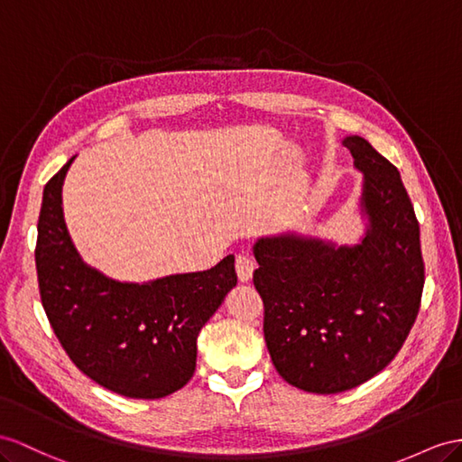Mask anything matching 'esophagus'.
Returning a JSON list of instances; mask_svg holds the SVG:
<instances>
[{
    "mask_svg": "<svg viewBox=\"0 0 462 462\" xmlns=\"http://www.w3.org/2000/svg\"><path fill=\"white\" fill-rule=\"evenodd\" d=\"M255 271V262L252 255H245V254H240L238 257H236V273H238V279L242 282H247L252 279Z\"/></svg>",
    "mask_w": 462,
    "mask_h": 462,
    "instance_id": "34e87169",
    "label": "esophagus"
}]
</instances>
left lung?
I'll use <instances>...</instances> for the list:
<instances>
[{
    "label": "left lung",
    "instance_id": "1",
    "mask_svg": "<svg viewBox=\"0 0 462 462\" xmlns=\"http://www.w3.org/2000/svg\"><path fill=\"white\" fill-rule=\"evenodd\" d=\"M344 144L363 173L357 244L299 232L254 244L271 361L289 384L314 394L359 386L396 357L425 281L420 224L398 170L369 140L353 134Z\"/></svg>",
    "mask_w": 462,
    "mask_h": 462
}]
</instances>
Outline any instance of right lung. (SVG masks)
<instances>
[{
	"instance_id": "add662e5",
	"label": "right lung",
	"mask_w": 462,
	"mask_h": 462,
	"mask_svg": "<svg viewBox=\"0 0 462 462\" xmlns=\"http://www.w3.org/2000/svg\"><path fill=\"white\" fill-rule=\"evenodd\" d=\"M74 158L42 193L34 262L44 312L68 357L91 381L126 398L173 394L195 373L200 328L238 282L234 255L207 271L146 282L116 281L88 265L62 208Z\"/></svg>"
}]
</instances>
